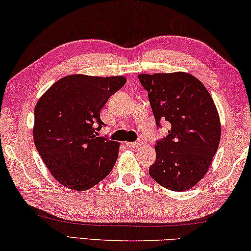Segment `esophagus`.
Instances as JSON below:
<instances>
[{"label":"esophagus","mask_w":251,"mask_h":251,"mask_svg":"<svg viewBox=\"0 0 251 251\" xmlns=\"http://www.w3.org/2000/svg\"><path fill=\"white\" fill-rule=\"evenodd\" d=\"M126 147L129 148H137L139 146L142 145V141H134V142H126Z\"/></svg>","instance_id":"obj_1"}]
</instances>
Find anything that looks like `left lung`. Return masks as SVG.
I'll list each match as a JSON object with an SVG mask.
<instances>
[{
	"mask_svg": "<svg viewBox=\"0 0 251 251\" xmlns=\"http://www.w3.org/2000/svg\"><path fill=\"white\" fill-rule=\"evenodd\" d=\"M148 91L155 123H170L168 135L157 141L155 161L149 175L172 191L198 183L218 150L221 126L210 93L186 72L139 75Z\"/></svg>",
	"mask_w": 251,
	"mask_h": 251,
	"instance_id": "1",
	"label": "left lung"
}]
</instances>
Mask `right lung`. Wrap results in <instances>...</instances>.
<instances>
[{
  "instance_id": "right-lung-1",
  "label": "right lung",
  "mask_w": 251,
  "mask_h": 251,
  "mask_svg": "<svg viewBox=\"0 0 251 251\" xmlns=\"http://www.w3.org/2000/svg\"><path fill=\"white\" fill-rule=\"evenodd\" d=\"M125 76L67 75L39 99L33 138L51 175L64 187L84 191L113 169L120 143L97 137L100 111L126 84Z\"/></svg>"
}]
</instances>
